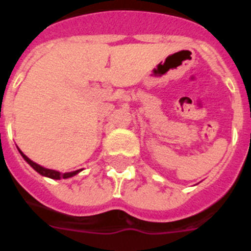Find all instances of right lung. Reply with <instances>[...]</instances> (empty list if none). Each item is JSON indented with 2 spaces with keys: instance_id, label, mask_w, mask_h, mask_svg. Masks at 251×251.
<instances>
[{
  "instance_id": "1",
  "label": "right lung",
  "mask_w": 251,
  "mask_h": 251,
  "mask_svg": "<svg viewBox=\"0 0 251 251\" xmlns=\"http://www.w3.org/2000/svg\"><path fill=\"white\" fill-rule=\"evenodd\" d=\"M21 152V155L23 156V159H25L27 163H28L31 167L35 169V171L37 172V173H40L41 176H45V177H49V178H53V179H61V178H69V177H73V176L78 175L82 169H79V171H74V172H69V173H60L58 171H53V169H48V168H44L41 167V165L36 164V163H33L31 159H28V157L25 156V153L22 152V151H19Z\"/></svg>"
}]
</instances>
